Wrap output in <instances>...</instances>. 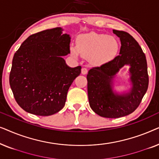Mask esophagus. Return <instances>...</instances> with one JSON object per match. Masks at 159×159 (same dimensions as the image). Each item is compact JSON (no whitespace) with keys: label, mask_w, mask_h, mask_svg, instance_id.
Listing matches in <instances>:
<instances>
[{"label":"esophagus","mask_w":159,"mask_h":159,"mask_svg":"<svg viewBox=\"0 0 159 159\" xmlns=\"http://www.w3.org/2000/svg\"><path fill=\"white\" fill-rule=\"evenodd\" d=\"M88 73V69L87 68H82V75H86V74Z\"/></svg>","instance_id":"esophagus-1"}]
</instances>
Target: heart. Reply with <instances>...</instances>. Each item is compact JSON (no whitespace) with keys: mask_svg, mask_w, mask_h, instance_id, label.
Here are the masks:
<instances>
[{"mask_svg":"<svg viewBox=\"0 0 159 159\" xmlns=\"http://www.w3.org/2000/svg\"><path fill=\"white\" fill-rule=\"evenodd\" d=\"M119 43L114 37L96 32L82 34L77 39V46H71V54L75 57L80 54L89 58L96 66L104 64L116 57Z\"/></svg>","mask_w":159,"mask_h":159,"instance_id":"b5f03b06","label":"heart"}]
</instances>
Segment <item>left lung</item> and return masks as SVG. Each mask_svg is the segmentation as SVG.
Listing matches in <instances>:
<instances>
[{
    "label": "left lung",
    "mask_w": 159,
    "mask_h": 159,
    "mask_svg": "<svg viewBox=\"0 0 159 159\" xmlns=\"http://www.w3.org/2000/svg\"><path fill=\"white\" fill-rule=\"evenodd\" d=\"M121 41L119 55L101 66L93 67L87 75L90 108L99 116L119 118L129 115L140 105L148 87L147 61L138 43L127 32L113 30ZM129 65L132 88L118 94L112 90V79L119 69Z\"/></svg>",
    "instance_id": "1"
}]
</instances>
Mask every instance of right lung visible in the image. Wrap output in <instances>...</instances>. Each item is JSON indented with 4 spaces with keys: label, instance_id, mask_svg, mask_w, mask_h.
Returning <instances> with one entry per match:
<instances>
[{
    "label": "right lung",
    "instance_id": "right-lung-1",
    "mask_svg": "<svg viewBox=\"0 0 159 159\" xmlns=\"http://www.w3.org/2000/svg\"><path fill=\"white\" fill-rule=\"evenodd\" d=\"M56 27L33 34L15 53L9 83L25 111L51 116L64 108L69 87L82 67L71 68L63 56L70 53L71 38Z\"/></svg>",
    "mask_w": 159,
    "mask_h": 159
}]
</instances>
